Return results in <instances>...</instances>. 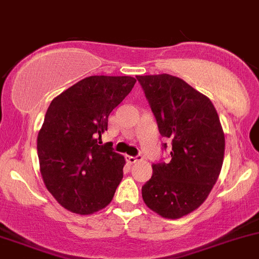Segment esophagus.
Masks as SVG:
<instances>
[{
  "instance_id": "34e87169",
  "label": "esophagus",
  "mask_w": 259,
  "mask_h": 259,
  "mask_svg": "<svg viewBox=\"0 0 259 259\" xmlns=\"http://www.w3.org/2000/svg\"><path fill=\"white\" fill-rule=\"evenodd\" d=\"M127 162L128 163H131V164H133V163H137L138 160H141L142 159V157L141 155H137V157H132V155H127Z\"/></svg>"
}]
</instances>
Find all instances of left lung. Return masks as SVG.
Masks as SVG:
<instances>
[{
  "label": "left lung",
  "instance_id": "obj_1",
  "mask_svg": "<svg viewBox=\"0 0 259 259\" xmlns=\"http://www.w3.org/2000/svg\"><path fill=\"white\" fill-rule=\"evenodd\" d=\"M163 137L171 140L169 163L153 164L142 197L165 219L196 210L218 182L225 154V135L211 100L169 74L137 76ZM166 144H164V148Z\"/></svg>",
  "mask_w": 259,
  "mask_h": 259
}]
</instances>
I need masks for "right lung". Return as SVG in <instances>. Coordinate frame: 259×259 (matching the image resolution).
I'll return each mask as SVG.
<instances>
[{"label": "right lung", "instance_id": "right-lung-1", "mask_svg": "<svg viewBox=\"0 0 259 259\" xmlns=\"http://www.w3.org/2000/svg\"><path fill=\"white\" fill-rule=\"evenodd\" d=\"M132 76L94 75L53 99L37 138L40 174L54 199L79 215H91L113 199L126 164L101 146L108 116L132 90Z\"/></svg>", "mask_w": 259, "mask_h": 259}]
</instances>
